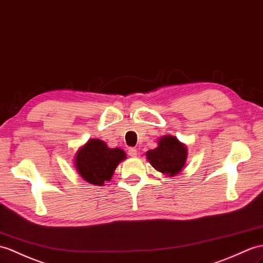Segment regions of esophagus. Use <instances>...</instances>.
Listing matches in <instances>:
<instances>
[{"mask_svg":"<svg viewBox=\"0 0 263 263\" xmlns=\"http://www.w3.org/2000/svg\"><path fill=\"white\" fill-rule=\"evenodd\" d=\"M127 154H129V156H131V157H136L138 155V150L136 148H129Z\"/></svg>","mask_w":263,"mask_h":263,"instance_id":"obj_1","label":"esophagus"}]
</instances>
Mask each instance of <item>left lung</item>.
<instances>
[{
    "label": "left lung",
    "instance_id": "8db88e82",
    "mask_svg": "<svg viewBox=\"0 0 263 263\" xmlns=\"http://www.w3.org/2000/svg\"><path fill=\"white\" fill-rule=\"evenodd\" d=\"M187 146L174 136H164L158 140L156 149L146 152V159L158 172L168 177L178 175L185 167Z\"/></svg>",
    "mask_w": 263,
    "mask_h": 263
}]
</instances>
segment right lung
I'll return each instance as SVG.
<instances>
[{"label": "right lung", "mask_w": 263, "mask_h": 263, "mask_svg": "<svg viewBox=\"0 0 263 263\" xmlns=\"http://www.w3.org/2000/svg\"><path fill=\"white\" fill-rule=\"evenodd\" d=\"M125 158L122 149H111L102 140L90 139L76 152L75 168L89 184L102 186L111 180L115 168Z\"/></svg>", "instance_id": "obj_1"}]
</instances>
